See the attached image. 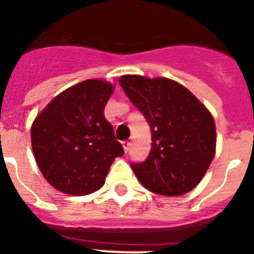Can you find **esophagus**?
I'll list each match as a JSON object with an SVG mask.
<instances>
[{"label": "esophagus", "instance_id": "obj_1", "mask_svg": "<svg viewBox=\"0 0 254 254\" xmlns=\"http://www.w3.org/2000/svg\"><path fill=\"white\" fill-rule=\"evenodd\" d=\"M122 146H123V149H125V151L127 152L129 150V146H131V142H129V141H123Z\"/></svg>", "mask_w": 254, "mask_h": 254}]
</instances>
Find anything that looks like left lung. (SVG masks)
<instances>
[{
  "instance_id": "1",
  "label": "left lung",
  "mask_w": 254,
  "mask_h": 254,
  "mask_svg": "<svg viewBox=\"0 0 254 254\" xmlns=\"http://www.w3.org/2000/svg\"><path fill=\"white\" fill-rule=\"evenodd\" d=\"M120 85L151 128L149 156L131 164L141 185L163 196H182L193 190L215 155L216 128L210 112L188 89L169 78L125 75Z\"/></svg>"
}]
</instances>
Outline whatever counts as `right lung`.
Returning a JSON list of instances; mask_svg holds the SVG:
<instances>
[{
	"label": "right lung",
	"instance_id": "add662e5",
	"mask_svg": "<svg viewBox=\"0 0 254 254\" xmlns=\"http://www.w3.org/2000/svg\"><path fill=\"white\" fill-rule=\"evenodd\" d=\"M113 85L85 80L62 91L35 118L31 146L49 185L72 196L104 185L114 159L125 154L104 117Z\"/></svg>",
	"mask_w": 254,
	"mask_h": 254
}]
</instances>
